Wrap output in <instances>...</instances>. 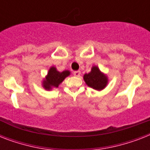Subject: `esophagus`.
<instances>
[{
    "mask_svg": "<svg viewBox=\"0 0 150 150\" xmlns=\"http://www.w3.org/2000/svg\"><path fill=\"white\" fill-rule=\"evenodd\" d=\"M73 75L76 76V77H79L80 75H81V71H75L73 72Z\"/></svg>",
    "mask_w": 150,
    "mask_h": 150,
    "instance_id": "1",
    "label": "esophagus"
}]
</instances>
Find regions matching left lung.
<instances>
[{
  "instance_id": "left-lung-1",
  "label": "left lung",
  "mask_w": 150,
  "mask_h": 150,
  "mask_svg": "<svg viewBox=\"0 0 150 150\" xmlns=\"http://www.w3.org/2000/svg\"><path fill=\"white\" fill-rule=\"evenodd\" d=\"M83 79L88 86L99 91L104 89L108 83L107 76L100 71L97 66L92 67L91 71L85 74Z\"/></svg>"
}]
</instances>
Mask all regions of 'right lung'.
I'll return each mask as SVG.
<instances>
[{
  "label": "right lung",
  "mask_w": 150,
  "mask_h": 150,
  "mask_svg": "<svg viewBox=\"0 0 150 150\" xmlns=\"http://www.w3.org/2000/svg\"><path fill=\"white\" fill-rule=\"evenodd\" d=\"M70 75V71L68 70L60 72L55 67H51L49 69L47 75L43 81V87L47 90H50L52 88H57L58 86L63 82L66 77Z\"/></svg>",
  "instance_id": "add662e5"
}]
</instances>
